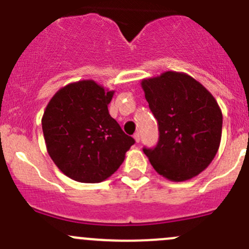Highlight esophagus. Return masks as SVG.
Wrapping results in <instances>:
<instances>
[{
    "mask_svg": "<svg viewBox=\"0 0 249 249\" xmlns=\"http://www.w3.org/2000/svg\"><path fill=\"white\" fill-rule=\"evenodd\" d=\"M134 139H135V141H136V143H139V142H140L141 137H140V134H139V132H136V134L134 135Z\"/></svg>",
    "mask_w": 249,
    "mask_h": 249,
    "instance_id": "1",
    "label": "esophagus"
}]
</instances>
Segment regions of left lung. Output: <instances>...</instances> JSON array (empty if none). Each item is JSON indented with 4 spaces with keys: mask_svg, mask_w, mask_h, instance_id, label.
I'll return each instance as SVG.
<instances>
[{
    "mask_svg": "<svg viewBox=\"0 0 249 249\" xmlns=\"http://www.w3.org/2000/svg\"><path fill=\"white\" fill-rule=\"evenodd\" d=\"M159 125V142L143 152L166 179L183 182L207 169L219 149L223 114L213 95L195 78L166 71L141 82Z\"/></svg>",
    "mask_w": 249,
    "mask_h": 249,
    "instance_id": "obj_1",
    "label": "left lung"
}]
</instances>
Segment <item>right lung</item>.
Returning <instances> with one entry per match:
<instances>
[{"label":"right lung","instance_id":"add662e5","mask_svg":"<svg viewBox=\"0 0 249 249\" xmlns=\"http://www.w3.org/2000/svg\"><path fill=\"white\" fill-rule=\"evenodd\" d=\"M114 90L92 79L57 90L42 117L47 152L65 176L80 183H100L123 164L135 143L110 117Z\"/></svg>","mask_w":249,"mask_h":249}]
</instances>
